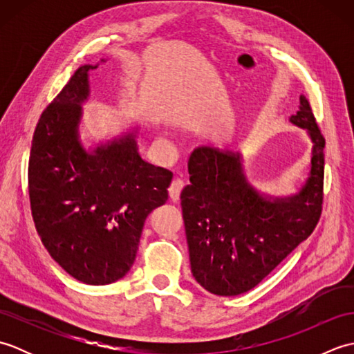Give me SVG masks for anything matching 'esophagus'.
I'll return each mask as SVG.
<instances>
[{"mask_svg":"<svg viewBox=\"0 0 354 354\" xmlns=\"http://www.w3.org/2000/svg\"><path fill=\"white\" fill-rule=\"evenodd\" d=\"M184 187H185L184 179H181V178H175V179H173L170 187H169V194H170L171 201H178V199H179V196H181V192H183Z\"/></svg>","mask_w":354,"mask_h":354,"instance_id":"obj_1","label":"esophagus"}]
</instances>
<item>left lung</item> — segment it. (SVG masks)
<instances>
[{
  "label": "left lung",
  "mask_w": 354,
  "mask_h": 354,
  "mask_svg": "<svg viewBox=\"0 0 354 354\" xmlns=\"http://www.w3.org/2000/svg\"><path fill=\"white\" fill-rule=\"evenodd\" d=\"M290 122L309 131L312 170L299 194L268 201L246 184L240 155L199 147L190 155V183L181 207L192 274L214 295L234 297L255 288L309 237L322 213L324 147L309 100L299 97Z\"/></svg>",
  "instance_id": "obj_1"
}]
</instances>
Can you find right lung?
Returning <instances> with one entry per match:
<instances>
[{
  "mask_svg": "<svg viewBox=\"0 0 354 354\" xmlns=\"http://www.w3.org/2000/svg\"><path fill=\"white\" fill-rule=\"evenodd\" d=\"M84 65L41 114L28 160V198L37 234L76 280L109 284L133 265L146 217L169 198L173 173L149 164L133 137L86 153L77 141Z\"/></svg>",
  "mask_w": 354,
  "mask_h": 354,
  "instance_id": "1",
  "label": "right lung"
}]
</instances>
